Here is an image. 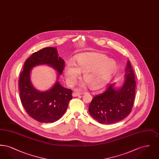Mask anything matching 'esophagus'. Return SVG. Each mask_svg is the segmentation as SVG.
<instances>
[{"instance_id": "obj_1", "label": "esophagus", "mask_w": 159, "mask_h": 159, "mask_svg": "<svg viewBox=\"0 0 159 159\" xmlns=\"http://www.w3.org/2000/svg\"><path fill=\"white\" fill-rule=\"evenodd\" d=\"M81 95V94H80V93H78V92H74V93H73V96L75 97H78V96H79V95Z\"/></svg>"}]
</instances>
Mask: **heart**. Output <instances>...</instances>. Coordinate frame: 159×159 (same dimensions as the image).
I'll list each match as a JSON object with an SVG mask.
<instances>
[{"instance_id":"b5f03b06","label":"heart","mask_w":159,"mask_h":159,"mask_svg":"<svg viewBox=\"0 0 159 159\" xmlns=\"http://www.w3.org/2000/svg\"><path fill=\"white\" fill-rule=\"evenodd\" d=\"M76 63L68 62L64 68V75L70 86H73L83 72L82 83L84 88L88 84L93 90L104 87L116 74L117 64L116 61L105 54L99 52H83L76 57Z\"/></svg>"}]
</instances>
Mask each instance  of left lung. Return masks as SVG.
<instances>
[{
    "label": "left lung",
    "mask_w": 159,
    "mask_h": 159,
    "mask_svg": "<svg viewBox=\"0 0 159 159\" xmlns=\"http://www.w3.org/2000/svg\"><path fill=\"white\" fill-rule=\"evenodd\" d=\"M125 81L116 89L114 83L108 85L103 93L93 97L89 107L91 116L101 124L121 121L131 112L134 105L136 81L130 61L127 62Z\"/></svg>",
    "instance_id": "obj_1"
}]
</instances>
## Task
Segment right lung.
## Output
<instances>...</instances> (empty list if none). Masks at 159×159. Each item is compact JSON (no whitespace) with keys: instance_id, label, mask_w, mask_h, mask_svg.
Instances as JSON below:
<instances>
[{"instance_id":"1","label":"right lung","mask_w":159,"mask_h":159,"mask_svg":"<svg viewBox=\"0 0 159 159\" xmlns=\"http://www.w3.org/2000/svg\"><path fill=\"white\" fill-rule=\"evenodd\" d=\"M39 65H48L54 68L58 73V79L64 68L65 62L58 55L57 49L52 47L45 48L33 53L25 61L20 76V97L31 117L41 123H53L66 111L73 92L62 86L58 81L48 91H39L34 88L31 82V71Z\"/></svg>"}]
</instances>
